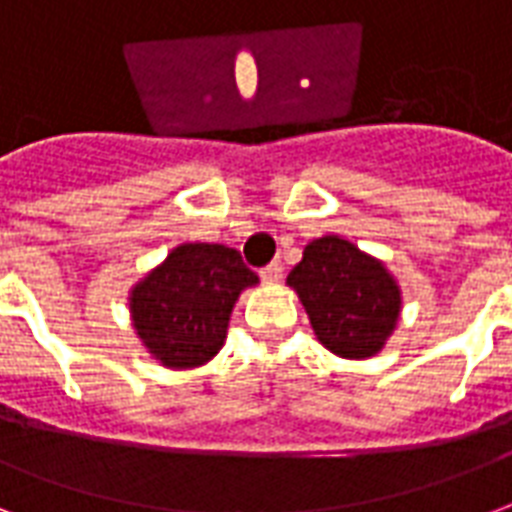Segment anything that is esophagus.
<instances>
[{"label": "esophagus", "mask_w": 512, "mask_h": 512, "mask_svg": "<svg viewBox=\"0 0 512 512\" xmlns=\"http://www.w3.org/2000/svg\"><path fill=\"white\" fill-rule=\"evenodd\" d=\"M282 273H284L282 263H268L263 271H260V276H263L265 284H279L282 282Z\"/></svg>", "instance_id": "34e87169"}]
</instances>
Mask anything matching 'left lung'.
<instances>
[{
    "label": "left lung",
    "mask_w": 512,
    "mask_h": 512,
    "mask_svg": "<svg viewBox=\"0 0 512 512\" xmlns=\"http://www.w3.org/2000/svg\"><path fill=\"white\" fill-rule=\"evenodd\" d=\"M311 327L338 357H373L400 314V290L386 268L338 236L311 241L287 276Z\"/></svg>",
    "instance_id": "1"
}]
</instances>
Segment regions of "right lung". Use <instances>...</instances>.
Instances as JSON below:
<instances>
[{"label":"right lung","mask_w":512,"mask_h":512,"mask_svg":"<svg viewBox=\"0 0 512 512\" xmlns=\"http://www.w3.org/2000/svg\"><path fill=\"white\" fill-rule=\"evenodd\" d=\"M257 284L236 249L182 244L131 292L144 346L169 368H195L220 351L239 292Z\"/></svg>","instance_id":"obj_1"}]
</instances>
